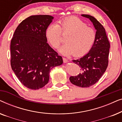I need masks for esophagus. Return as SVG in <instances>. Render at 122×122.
<instances>
[{
  "label": "esophagus",
  "mask_w": 122,
  "mask_h": 122,
  "mask_svg": "<svg viewBox=\"0 0 122 122\" xmlns=\"http://www.w3.org/2000/svg\"><path fill=\"white\" fill-rule=\"evenodd\" d=\"M63 62H64V63H66L68 62V60H67V59H66V58H63Z\"/></svg>",
  "instance_id": "obj_1"
}]
</instances>
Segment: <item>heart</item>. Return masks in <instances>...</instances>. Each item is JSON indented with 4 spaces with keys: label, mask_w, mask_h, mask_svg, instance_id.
Masks as SVG:
<instances>
[{
    "label": "heart",
    "mask_w": 122,
    "mask_h": 122,
    "mask_svg": "<svg viewBox=\"0 0 122 122\" xmlns=\"http://www.w3.org/2000/svg\"><path fill=\"white\" fill-rule=\"evenodd\" d=\"M63 36L66 43L59 51L64 56L74 54L79 57L87 54L92 48L96 39V31L87 26L84 21L76 17H70L58 21V24L49 25L46 28V36L53 48L57 49L62 42Z\"/></svg>",
    "instance_id": "obj_1"
}]
</instances>
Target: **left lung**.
<instances>
[{"label": "left lung", "instance_id": "obj_1", "mask_svg": "<svg viewBox=\"0 0 122 122\" xmlns=\"http://www.w3.org/2000/svg\"><path fill=\"white\" fill-rule=\"evenodd\" d=\"M81 16L88 18L96 30V39L89 53L83 57L73 60L81 68V73L69 78L73 84L82 88L89 87L97 82L106 71L108 65L110 43L102 25L93 16L88 14Z\"/></svg>", "mask_w": 122, "mask_h": 122}]
</instances>
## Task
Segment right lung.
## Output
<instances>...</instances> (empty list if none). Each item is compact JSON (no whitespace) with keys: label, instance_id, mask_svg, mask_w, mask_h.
I'll list each match as a JSON object with an SVG mask.
<instances>
[{"label":"right lung","instance_id":"right-lung-1","mask_svg":"<svg viewBox=\"0 0 122 122\" xmlns=\"http://www.w3.org/2000/svg\"><path fill=\"white\" fill-rule=\"evenodd\" d=\"M49 15H31L20 23L10 43L11 69L26 88L36 90L49 80V73L63 64L61 56L47 43L46 28L53 21Z\"/></svg>","mask_w":122,"mask_h":122}]
</instances>
